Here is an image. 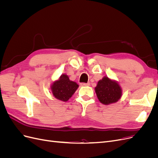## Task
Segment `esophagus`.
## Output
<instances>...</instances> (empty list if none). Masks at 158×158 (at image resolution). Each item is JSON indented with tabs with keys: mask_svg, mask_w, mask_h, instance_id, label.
Wrapping results in <instances>:
<instances>
[{
	"mask_svg": "<svg viewBox=\"0 0 158 158\" xmlns=\"http://www.w3.org/2000/svg\"><path fill=\"white\" fill-rule=\"evenodd\" d=\"M89 83H81L80 85L81 86H88V85H89Z\"/></svg>",
	"mask_w": 158,
	"mask_h": 158,
	"instance_id": "34e87169",
	"label": "esophagus"
}]
</instances>
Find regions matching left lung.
<instances>
[{"instance_id": "1", "label": "left lung", "mask_w": 158, "mask_h": 158, "mask_svg": "<svg viewBox=\"0 0 158 158\" xmlns=\"http://www.w3.org/2000/svg\"><path fill=\"white\" fill-rule=\"evenodd\" d=\"M99 101L104 105H109L118 102L122 95V88L115 80L107 76L100 80L95 88Z\"/></svg>"}]
</instances>
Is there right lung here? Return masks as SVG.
<instances>
[{
	"label": "right lung",
	"mask_w": 158,
	"mask_h": 158,
	"mask_svg": "<svg viewBox=\"0 0 158 158\" xmlns=\"http://www.w3.org/2000/svg\"><path fill=\"white\" fill-rule=\"evenodd\" d=\"M79 85L75 82L70 80L69 76L63 74L59 80L52 84L51 89L53 96L63 102H67L73 96Z\"/></svg>",
	"instance_id": "1"
}]
</instances>
